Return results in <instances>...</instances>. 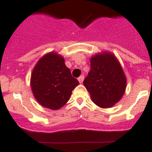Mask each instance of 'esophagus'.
<instances>
[{
  "mask_svg": "<svg viewBox=\"0 0 152 152\" xmlns=\"http://www.w3.org/2000/svg\"><path fill=\"white\" fill-rule=\"evenodd\" d=\"M78 80H79V82L80 83H83V80H84V76H83V75H82V76H79V77L78 78Z\"/></svg>",
  "mask_w": 152,
  "mask_h": 152,
  "instance_id": "esophagus-1",
  "label": "esophagus"
}]
</instances>
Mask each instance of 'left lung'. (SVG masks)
Wrapping results in <instances>:
<instances>
[{"instance_id":"obj_1","label":"left lung","mask_w":152,"mask_h":152,"mask_svg":"<svg viewBox=\"0 0 152 152\" xmlns=\"http://www.w3.org/2000/svg\"><path fill=\"white\" fill-rule=\"evenodd\" d=\"M83 84L94 103L101 108H110L124 94L126 77L115 57L105 52L91 58V69Z\"/></svg>"}]
</instances>
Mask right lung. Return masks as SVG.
Here are the masks:
<instances>
[{"instance_id":"add662e5","label":"right lung","mask_w":152,"mask_h":152,"mask_svg":"<svg viewBox=\"0 0 152 152\" xmlns=\"http://www.w3.org/2000/svg\"><path fill=\"white\" fill-rule=\"evenodd\" d=\"M79 85L64 59L54 52L44 55L34 66L31 86L35 98L44 107L58 110L66 104L72 91Z\"/></svg>"}]
</instances>
